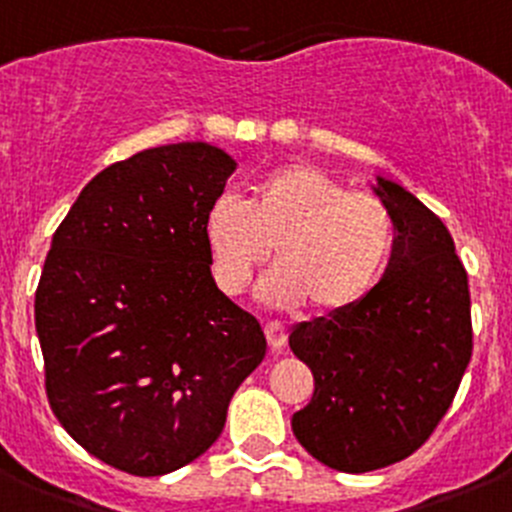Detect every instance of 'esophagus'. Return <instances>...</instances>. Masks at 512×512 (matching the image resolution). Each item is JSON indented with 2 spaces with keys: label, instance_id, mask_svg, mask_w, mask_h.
<instances>
[{
  "label": "esophagus",
  "instance_id": "esophagus-1",
  "mask_svg": "<svg viewBox=\"0 0 512 512\" xmlns=\"http://www.w3.org/2000/svg\"><path fill=\"white\" fill-rule=\"evenodd\" d=\"M264 334L271 349H281L286 344V337H289V332H286V326L281 321H266Z\"/></svg>",
  "mask_w": 512,
  "mask_h": 512
}]
</instances>
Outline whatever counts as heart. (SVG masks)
<instances>
[{"mask_svg": "<svg viewBox=\"0 0 512 512\" xmlns=\"http://www.w3.org/2000/svg\"><path fill=\"white\" fill-rule=\"evenodd\" d=\"M218 289L238 296L253 271L279 261L261 284L276 306L311 301L334 314L372 291L387 266L394 221L374 193L349 191L314 165H286L253 186L246 203L221 196L203 223Z\"/></svg>", "mask_w": 512, "mask_h": 512, "instance_id": "1", "label": "heart"}]
</instances>
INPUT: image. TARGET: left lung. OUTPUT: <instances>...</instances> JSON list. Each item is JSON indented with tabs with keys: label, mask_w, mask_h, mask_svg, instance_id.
Returning a JSON list of instances; mask_svg holds the SVG:
<instances>
[{
	"label": "left lung",
	"mask_w": 512,
	"mask_h": 512,
	"mask_svg": "<svg viewBox=\"0 0 512 512\" xmlns=\"http://www.w3.org/2000/svg\"><path fill=\"white\" fill-rule=\"evenodd\" d=\"M394 221L382 281L354 306L291 332L314 394L291 417L306 452L342 472L420 450L455 399L472 357L467 274L450 231L412 193L379 178Z\"/></svg>",
	"instance_id": "obj_1"
}]
</instances>
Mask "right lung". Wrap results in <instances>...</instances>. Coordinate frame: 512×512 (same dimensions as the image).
<instances>
[{"label": "right lung", "instance_id": "1", "mask_svg": "<svg viewBox=\"0 0 512 512\" xmlns=\"http://www.w3.org/2000/svg\"><path fill=\"white\" fill-rule=\"evenodd\" d=\"M236 163L175 143L107 165L52 236L34 326L50 407L115 470L153 478L201 457L266 337L211 276L206 213Z\"/></svg>", "mask_w": 512, "mask_h": 512}]
</instances>
